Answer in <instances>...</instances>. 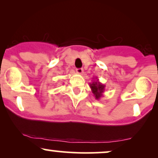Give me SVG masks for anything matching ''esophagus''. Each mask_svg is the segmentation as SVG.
<instances>
[{"mask_svg": "<svg viewBox=\"0 0 158 158\" xmlns=\"http://www.w3.org/2000/svg\"><path fill=\"white\" fill-rule=\"evenodd\" d=\"M83 71H84V70H83L82 68H77V73L78 74H81L83 73Z\"/></svg>", "mask_w": 158, "mask_h": 158, "instance_id": "34e87169", "label": "esophagus"}]
</instances>
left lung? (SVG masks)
Returning <instances> with one entry per match:
<instances>
[{
    "label": "left lung",
    "mask_w": 158,
    "mask_h": 158,
    "mask_svg": "<svg viewBox=\"0 0 158 158\" xmlns=\"http://www.w3.org/2000/svg\"><path fill=\"white\" fill-rule=\"evenodd\" d=\"M94 80L90 83V88L96 99H100L103 97V93L106 90V85L102 84L97 77L93 78Z\"/></svg>",
    "instance_id": "1"
}]
</instances>
